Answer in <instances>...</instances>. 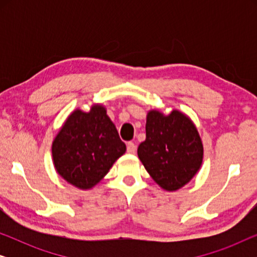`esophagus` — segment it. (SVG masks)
I'll use <instances>...</instances> for the list:
<instances>
[{
    "label": "esophagus",
    "instance_id": "1",
    "mask_svg": "<svg viewBox=\"0 0 257 257\" xmlns=\"http://www.w3.org/2000/svg\"><path fill=\"white\" fill-rule=\"evenodd\" d=\"M136 151H137V146L135 145V144L131 142L127 143V152L133 154V153H136Z\"/></svg>",
    "mask_w": 257,
    "mask_h": 257
}]
</instances>
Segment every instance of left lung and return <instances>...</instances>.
Returning <instances> with one entry per match:
<instances>
[{"label": "left lung", "mask_w": 257, "mask_h": 257, "mask_svg": "<svg viewBox=\"0 0 257 257\" xmlns=\"http://www.w3.org/2000/svg\"><path fill=\"white\" fill-rule=\"evenodd\" d=\"M138 157L151 178L165 191L184 187L198 173L203 146L195 125L178 110L164 114L149 111L146 139L138 147Z\"/></svg>", "instance_id": "left-lung-1"}]
</instances>
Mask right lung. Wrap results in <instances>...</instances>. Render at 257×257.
Masks as SVG:
<instances>
[{
  "mask_svg": "<svg viewBox=\"0 0 257 257\" xmlns=\"http://www.w3.org/2000/svg\"><path fill=\"white\" fill-rule=\"evenodd\" d=\"M51 151L57 173L77 188L90 189L125 153L126 145L106 108L96 104L89 112L77 108L69 115Z\"/></svg>",
  "mask_w": 257,
  "mask_h": 257,
  "instance_id": "1",
  "label": "right lung"
}]
</instances>
